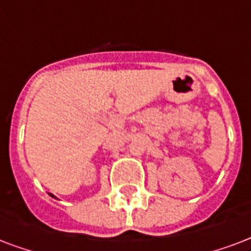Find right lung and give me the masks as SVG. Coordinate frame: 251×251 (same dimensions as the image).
Masks as SVG:
<instances>
[{
    "mask_svg": "<svg viewBox=\"0 0 251 251\" xmlns=\"http://www.w3.org/2000/svg\"><path fill=\"white\" fill-rule=\"evenodd\" d=\"M50 195H52V194H50ZM52 197H53V195H52Z\"/></svg>",
    "mask_w": 251,
    "mask_h": 251,
    "instance_id": "1",
    "label": "right lung"
}]
</instances>
